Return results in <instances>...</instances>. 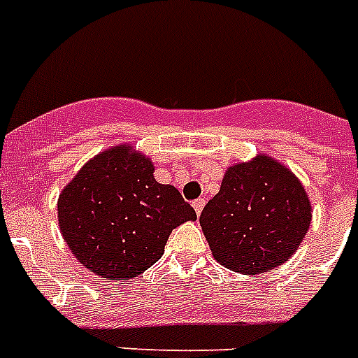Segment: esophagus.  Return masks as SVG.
Segmentation results:
<instances>
[{
	"label": "esophagus",
	"instance_id": "obj_1",
	"mask_svg": "<svg viewBox=\"0 0 358 358\" xmlns=\"http://www.w3.org/2000/svg\"><path fill=\"white\" fill-rule=\"evenodd\" d=\"M204 206H206V199H196V200H194L193 208H194V211H196V215L202 213V209H204Z\"/></svg>",
	"mask_w": 358,
	"mask_h": 358
}]
</instances>
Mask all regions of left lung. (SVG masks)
Instances as JSON below:
<instances>
[{"label": "left lung", "mask_w": 358, "mask_h": 358, "mask_svg": "<svg viewBox=\"0 0 358 358\" xmlns=\"http://www.w3.org/2000/svg\"><path fill=\"white\" fill-rule=\"evenodd\" d=\"M309 224L310 204L300 180L268 156L229 167L200 215L213 257L239 274L280 266Z\"/></svg>", "instance_id": "8db88e82"}]
</instances>
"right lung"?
<instances>
[{
  "label": "right lung",
  "instance_id": "add662e5",
  "mask_svg": "<svg viewBox=\"0 0 358 358\" xmlns=\"http://www.w3.org/2000/svg\"><path fill=\"white\" fill-rule=\"evenodd\" d=\"M149 158L115 147L90 159L58 196V224L86 268L132 280L164 255L171 231L196 213L173 185L158 184Z\"/></svg>",
  "mask_w": 358,
  "mask_h": 358
}]
</instances>
